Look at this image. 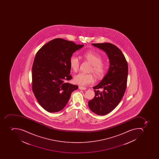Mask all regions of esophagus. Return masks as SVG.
Segmentation results:
<instances>
[{"label":"esophagus","mask_w":159,"mask_h":159,"mask_svg":"<svg viewBox=\"0 0 159 159\" xmlns=\"http://www.w3.org/2000/svg\"><path fill=\"white\" fill-rule=\"evenodd\" d=\"M79 89H80V90H85L86 89V88H84V87H83V86H79Z\"/></svg>","instance_id":"1"}]
</instances>
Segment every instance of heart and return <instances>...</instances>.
<instances>
[{
	"mask_svg": "<svg viewBox=\"0 0 159 159\" xmlns=\"http://www.w3.org/2000/svg\"><path fill=\"white\" fill-rule=\"evenodd\" d=\"M83 57L92 64L91 71H93L98 77H102L105 75L107 70V66L102 61V57L100 55L93 51H88L84 52ZM70 65L74 71H78L80 66V61L76 57L72 56L70 59ZM74 81L79 85H89L94 81V78L92 74L80 73L74 77Z\"/></svg>",
	"mask_w": 159,
	"mask_h": 159,
	"instance_id": "b5f03b06",
	"label": "heart"
}]
</instances>
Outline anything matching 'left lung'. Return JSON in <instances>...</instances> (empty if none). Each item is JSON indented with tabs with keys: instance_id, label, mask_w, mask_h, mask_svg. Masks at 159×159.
Wrapping results in <instances>:
<instances>
[{
	"instance_id": "obj_1",
	"label": "left lung",
	"mask_w": 159,
	"mask_h": 159,
	"mask_svg": "<svg viewBox=\"0 0 159 159\" xmlns=\"http://www.w3.org/2000/svg\"><path fill=\"white\" fill-rule=\"evenodd\" d=\"M93 45L107 52L110 67L103 79L93 88L95 96L88 105L95 114L104 115L115 109L124 96L127 83L128 63L121 51L115 45L109 43Z\"/></svg>"
}]
</instances>
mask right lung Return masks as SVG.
Here are the masks:
<instances>
[{
	"label": "right lung",
	"instance_id": "right-lung-1",
	"mask_svg": "<svg viewBox=\"0 0 159 159\" xmlns=\"http://www.w3.org/2000/svg\"><path fill=\"white\" fill-rule=\"evenodd\" d=\"M84 45L56 38L41 48L33 64L32 88L40 105L49 112L65 107L74 90L78 88L68 81L70 75V59Z\"/></svg>",
	"mask_w": 159,
	"mask_h": 159
}]
</instances>
